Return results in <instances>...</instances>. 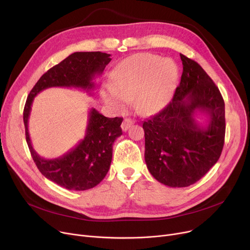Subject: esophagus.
<instances>
[{"label": "esophagus", "mask_w": 250, "mask_h": 250, "mask_svg": "<svg viewBox=\"0 0 250 250\" xmlns=\"http://www.w3.org/2000/svg\"><path fill=\"white\" fill-rule=\"evenodd\" d=\"M134 123H135V121H134L133 119L126 118V119H124V121L122 122L121 128H122V130L125 132V131H127V130L132 126V124H134Z\"/></svg>", "instance_id": "obj_1"}]
</instances>
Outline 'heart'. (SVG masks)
Returning <instances> with one entry per match:
<instances>
[{
  "label": "heart",
  "instance_id": "heart-1",
  "mask_svg": "<svg viewBox=\"0 0 250 250\" xmlns=\"http://www.w3.org/2000/svg\"><path fill=\"white\" fill-rule=\"evenodd\" d=\"M178 77L179 69L172 61L149 53L134 54L114 67L111 86L102 91V97L117 107L134 99L140 113H154L167 104Z\"/></svg>",
  "mask_w": 250,
  "mask_h": 250
}]
</instances>
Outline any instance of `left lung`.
I'll return each mask as SVG.
<instances>
[{"mask_svg":"<svg viewBox=\"0 0 250 250\" xmlns=\"http://www.w3.org/2000/svg\"><path fill=\"white\" fill-rule=\"evenodd\" d=\"M183 75L168 105L143 121L145 163L152 177L171 188L195 184L221 155L225 138V104L202 66L181 54ZM208 116L200 125L194 114Z\"/></svg>","mask_w":250,"mask_h":250,"instance_id":"left-lung-1","label":"left lung"}]
</instances>
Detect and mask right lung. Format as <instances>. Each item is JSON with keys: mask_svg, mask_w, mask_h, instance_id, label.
Masks as SVG:
<instances>
[{"mask_svg": "<svg viewBox=\"0 0 250 250\" xmlns=\"http://www.w3.org/2000/svg\"><path fill=\"white\" fill-rule=\"evenodd\" d=\"M110 56L100 51L70 54L44 73L26 101L23 112L25 135L34 163L44 177L67 189L85 190L104 180L111 166L114 141L122 135L120 126L123 118H108L92 108L83 139L62 156L46 159L34 150L29 135L32 103L37 94L52 86L75 87L93 96L96 87L94 80L111 62Z\"/></svg>", "mask_w": 250, "mask_h": 250, "instance_id": "obj_1", "label": "right lung"}]
</instances>
